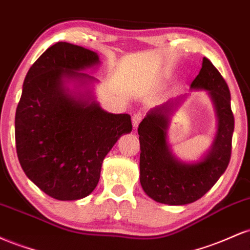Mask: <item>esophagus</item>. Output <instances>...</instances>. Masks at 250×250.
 I'll list each match as a JSON object with an SVG mask.
<instances>
[{
    "instance_id": "obj_1",
    "label": "esophagus",
    "mask_w": 250,
    "mask_h": 250,
    "mask_svg": "<svg viewBox=\"0 0 250 250\" xmlns=\"http://www.w3.org/2000/svg\"><path fill=\"white\" fill-rule=\"evenodd\" d=\"M141 120H142V114L141 113H135L134 114L133 117H131V122H133L134 129H136L137 127H139Z\"/></svg>"
}]
</instances>
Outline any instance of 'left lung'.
<instances>
[{"label": "left lung", "mask_w": 250, "mask_h": 250, "mask_svg": "<svg viewBox=\"0 0 250 250\" xmlns=\"http://www.w3.org/2000/svg\"><path fill=\"white\" fill-rule=\"evenodd\" d=\"M191 91H206L216 115V133L208 150L196 161L180 159L168 140L170 117L189 96L180 95L156 105L140 123V182L150 199L169 206H185L201 199L228 167L234 133L230 91L213 63L203 57Z\"/></svg>", "instance_id": "obj_1"}]
</instances>
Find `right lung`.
Instances as JSON below:
<instances>
[{"label":"right lung","mask_w":250,"mask_h":250,"mask_svg":"<svg viewBox=\"0 0 250 250\" xmlns=\"http://www.w3.org/2000/svg\"><path fill=\"white\" fill-rule=\"evenodd\" d=\"M97 53L59 42L27 73L15 115L16 150L31 182L60 201L93 193L102 162L133 129L130 115L102 109L94 94L99 80L88 70Z\"/></svg>","instance_id":"1"}]
</instances>
